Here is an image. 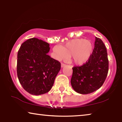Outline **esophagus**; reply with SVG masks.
Returning <instances> with one entry per match:
<instances>
[{
    "instance_id": "1",
    "label": "esophagus",
    "mask_w": 122,
    "mask_h": 122,
    "mask_svg": "<svg viewBox=\"0 0 122 122\" xmlns=\"http://www.w3.org/2000/svg\"><path fill=\"white\" fill-rule=\"evenodd\" d=\"M65 66H66V65H65V64L62 63H61V67H62V68L64 67H65Z\"/></svg>"
}]
</instances>
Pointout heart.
<instances>
[{
	"label": "heart",
	"instance_id": "1",
	"mask_svg": "<svg viewBox=\"0 0 122 122\" xmlns=\"http://www.w3.org/2000/svg\"><path fill=\"white\" fill-rule=\"evenodd\" d=\"M93 45L90 40L84 39H74L65 46L53 48L55 56L57 60L71 56L73 62L77 65H83L88 61L92 54Z\"/></svg>",
	"mask_w": 122,
	"mask_h": 122
}]
</instances>
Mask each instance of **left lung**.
<instances>
[{
  "instance_id": "obj_1",
  "label": "left lung",
  "mask_w": 122,
  "mask_h": 122,
  "mask_svg": "<svg viewBox=\"0 0 122 122\" xmlns=\"http://www.w3.org/2000/svg\"><path fill=\"white\" fill-rule=\"evenodd\" d=\"M108 69L106 47L101 39L95 37L94 48L90 59L83 65L73 68L71 81L72 87L81 94L95 92L104 82Z\"/></svg>"
}]
</instances>
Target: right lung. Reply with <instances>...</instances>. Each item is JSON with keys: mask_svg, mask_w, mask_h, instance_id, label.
<instances>
[{"mask_svg": "<svg viewBox=\"0 0 122 122\" xmlns=\"http://www.w3.org/2000/svg\"><path fill=\"white\" fill-rule=\"evenodd\" d=\"M49 44L33 38L22 43L18 52L17 75L27 92L40 95L52 88L61 63L47 55Z\"/></svg>", "mask_w": 122, "mask_h": 122, "instance_id": "add662e5", "label": "right lung"}]
</instances>
